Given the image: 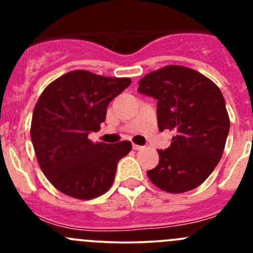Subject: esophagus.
Listing matches in <instances>:
<instances>
[{
	"label": "esophagus",
	"instance_id": "1",
	"mask_svg": "<svg viewBox=\"0 0 253 253\" xmlns=\"http://www.w3.org/2000/svg\"><path fill=\"white\" fill-rule=\"evenodd\" d=\"M132 147H133L134 150H141V149H143V148H144L143 145H138V144H133Z\"/></svg>",
	"mask_w": 253,
	"mask_h": 253
}]
</instances>
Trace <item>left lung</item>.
I'll return each mask as SVG.
<instances>
[{"label":"left lung","instance_id":"1","mask_svg":"<svg viewBox=\"0 0 253 253\" xmlns=\"http://www.w3.org/2000/svg\"><path fill=\"white\" fill-rule=\"evenodd\" d=\"M138 85V93L158 100L160 131L175 133L169 148L158 150L159 164L148 177L170 193L198 187L218 165L230 128L220 89L197 71L176 65L148 73Z\"/></svg>","mask_w":253,"mask_h":253}]
</instances>
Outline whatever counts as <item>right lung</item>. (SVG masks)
<instances>
[{
	"label": "right lung",
	"mask_w": 253,
	"mask_h": 253,
	"mask_svg": "<svg viewBox=\"0 0 253 253\" xmlns=\"http://www.w3.org/2000/svg\"><path fill=\"white\" fill-rule=\"evenodd\" d=\"M131 84L88 71H71L48 84L32 119L33 147L47 180L60 192L91 200L111 187L117 163L132 149L131 142L93 143L108 105Z\"/></svg>",
	"instance_id": "1"
}]
</instances>
